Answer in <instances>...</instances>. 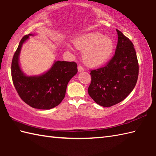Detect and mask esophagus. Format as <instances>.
I'll list each match as a JSON object with an SVG mask.
<instances>
[{
    "label": "esophagus",
    "instance_id": "34e87169",
    "mask_svg": "<svg viewBox=\"0 0 156 156\" xmlns=\"http://www.w3.org/2000/svg\"><path fill=\"white\" fill-rule=\"evenodd\" d=\"M78 70L79 72H84V68L82 67L81 66H78Z\"/></svg>",
    "mask_w": 156,
    "mask_h": 156
}]
</instances>
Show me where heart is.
<instances>
[{
    "label": "heart",
    "mask_w": 156,
    "mask_h": 156,
    "mask_svg": "<svg viewBox=\"0 0 156 156\" xmlns=\"http://www.w3.org/2000/svg\"><path fill=\"white\" fill-rule=\"evenodd\" d=\"M73 44L82 51L84 63L90 67L103 65L111 58L115 49L113 40L99 32H91L78 36Z\"/></svg>",
    "instance_id": "1"
}]
</instances>
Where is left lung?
Masks as SVG:
<instances>
[{"label": "left lung", "mask_w": 156, "mask_h": 156, "mask_svg": "<svg viewBox=\"0 0 156 156\" xmlns=\"http://www.w3.org/2000/svg\"><path fill=\"white\" fill-rule=\"evenodd\" d=\"M118 42L115 54L105 67L90 73L92 80L88 92L96 103L109 107L123 101L136 85L139 65L134 45L116 29Z\"/></svg>", "instance_id": "left-lung-1"}]
</instances>
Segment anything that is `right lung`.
I'll return each mask as SVG.
<instances>
[{
    "mask_svg": "<svg viewBox=\"0 0 156 156\" xmlns=\"http://www.w3.org/2000/svg\"><path fill=\"white\" fill-rule=\"evenodd\" d=\"M35 35H25L19 42L12 61V79L16 92L25 103L33 108L48 110L55 107L64 98L69 81L78 72L77 64L74 62L55 60L43 74H26L20 66V53L29 37Z\"/></svg>",
    "mask_w": 156,
    "mask_h": 156,
    "instance_id": "add662e5",
    "label": "right lung"
}]
</instances>
